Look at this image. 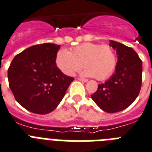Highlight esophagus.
<instances>
[{
	"instance_id": "34e87169",
	"label": "esophagus",
	"mask_w": 152,
	"mask_h": 152,
	"mask_svg": "<svg viewBox=\"0 0 152 152\" xmlns=\"http://www.w3.org/2000/svg\"><path fill=\"white\" fill-rule=\"evenodd\" d=\"M79 80H80V81H82V82H87V79H83V78H78Z\"/></svg>"
}]
</instances>
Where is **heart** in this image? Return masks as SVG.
<instances>
[{
	"instance_id": "b5f03b06",
	"label": "heart",
	"mask_w": 152,
	"mask_h": 152,
	"mask_svg": "<svg viewBox=\"0 0 152 152\" xmlns=\"http://www.w3.org/2000/svg\"><path fill=\"white\" fill-rule=\"evenodd\" d=\"M58 67L68 76H72L80 68H85L83 75L98 80L107 79L115 69L116 55L108 44L84 43L74 47L71 51L61 49L56 55Z\"/></svg>"
}]
</instances>
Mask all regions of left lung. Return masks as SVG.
I'll use <instances>...</instances> for the list:
<instances>
[{
    "label": "left lung",
    "instance_id": "left-lung-1",
    "mask_svg": "<svg viewBox=\"0 0 152 152\" xmlns=\"http://www.w3.org/2000/svg\"><path fill=\"white\" fill-rule=\"evenodd\" d=\"M118 55L115 72L98 85L91 97L102 110L109 113L128 108L140 93L142 83V61L132 48L110 40Z\"/></svg>",
    "mask_w": 152,
    "mask_h": 152
}]
</instances>
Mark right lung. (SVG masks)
I'll use <instances>...</instances> for the list:
<instances>
[{
    "instance_id": "add662e5",
    "label": "right lung",
    "mask_w": 152,
    "mask_h": 152,
    "mask_svg": "<svg viewBox=\"0 0 152 152\" xmlns=\"http://www.w3.org/2000/svg\"><path fill=\"white\" fill-rule=\"evenodd\" d=\"M60 45H33L18 54L8 69L9 87L18 104L36 114L55 110L74 78L56 65Z\"/></svg>"
}]
</instances>
